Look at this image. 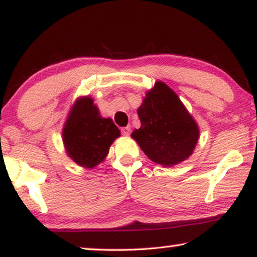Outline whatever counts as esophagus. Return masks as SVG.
Returning a JSON list of instances; mask_svg holds the SVG:
<instances>
[{
	"label": "esophagus",
	"instance_id": "34e87169",
	"mask_svg": "<svg viewBox=\"0 0 257 257\" xmlns=\"http://www.w3.org/2000/svg\"><path fill=\"white\" fill-rule=\"evenodd\" d=\"M130 132H131V127L130 126H125V127H121V133H123V136H130Z\"/></svg>",
	"mask_w": 257,
	"mask_h": 257
}]
</instances>
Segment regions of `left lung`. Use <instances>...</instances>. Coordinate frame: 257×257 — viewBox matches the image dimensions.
<instances>
[{"instance_id": "obj_1", "label": "left lung", "mask_w": 257, "mask_h": 257, "mask_svg": "<svg viewBox=\"0 0 257 257\" xmlns=\"http://www.w3.org/2000/svg\"><path fill=\"white\" fill-rule=\"evenodd\" d=\"M141 127L131 137L151 161L176 165L192 154L199 130L186 107L165 83L157 82L138 109Z\"/></svg>"}]
</instances>
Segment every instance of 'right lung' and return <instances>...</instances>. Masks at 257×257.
<instances>
[{"mask_svg": "<svg viewBox=\"0 0 257 257\" xmlns=\"http://www.w3.org/2000/svg\"><path fill=\"white\" fill-rule=\"evenodd\" d=\"M120 136L110 118H102L91 98L76 101L66 121L62 139L68 156L84 167H93L107 156Z\"/></svg>", "mask_w": 257, "mask_h": 257, "instance_id": "right-lung-1", "label": "right lung"}]
</instances>
